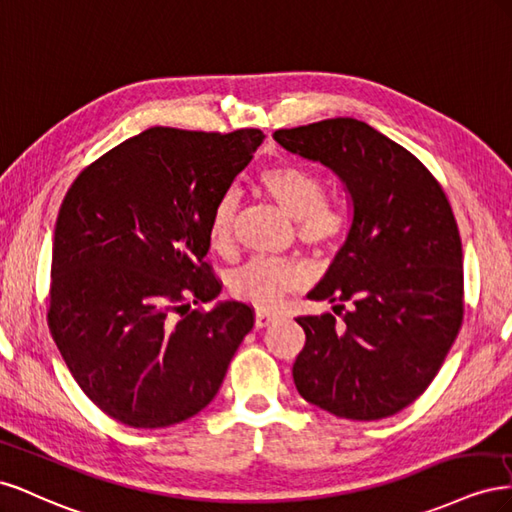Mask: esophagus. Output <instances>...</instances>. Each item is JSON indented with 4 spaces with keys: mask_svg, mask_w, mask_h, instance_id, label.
Returning a JSON list of instances; mask_svg holds the SVG:
<instances>
[{
    "mask_svg": "<svg viewBox=\"0 0 512 512\" xmlns=\"http://www.w3.org/2000/svg\"><path fill=\"white\" fill-rule=\"evenodd\" d=\"M272 321H276V315H272V313H266V311L255 313V326L257 328H266V326L272 324Z\"/></svg>",
    "mask_w": 512,
    "mask_h": 512,
    "instance_id": "1",
    "label": "esophagus"
}]
</instances>
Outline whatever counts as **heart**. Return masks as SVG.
<instances>
[{
    "label": "heart",
    "instance_id": "b5f03b06",
    "mask_svg": "<svg viewBox=\"0 0 512 512\" xmlns=\"http://www.w3.org/2000/svg\"><path fill=\"white\" fill-rule=\"evenodd\" d=\"M257 188L294 218L296 238L315 253H328L345 236V214L326 199V182L311 167L276 163L259 173ZM238 218V197L225 193L214 203L208 242L212 251L227 253L233 244ZM304 272L298 264L276 259H251L229 276L231 294L261 309H272L279 300L302 285Z\"/></svg>",
    "mask_w": 512,
    "mask_h": 512
}]
</instances>
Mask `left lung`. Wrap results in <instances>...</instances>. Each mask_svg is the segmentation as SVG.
I'll return each mask as SVG.
<instances>
[{
    "mask_svg": "<svg viewBox=\"0 0 512 512\" xmlns=\"http://www.w3.org/2000/svg\"><path fill=\"white\" fill-rule=\"evenodd\" d=\"M274 139L330 167L354 203L347 240L309 294L334 302L343 321L298 317L306 343L291 371L296 388L339 418H388L429 388L463 324L455 214L412 152L360 120L281 128Z\"/></svg>",
    "mask_w": 512,
    "mask_h": 512,
    "instance_id": "obj_1",
    "label": "left lung"
}]
</instances>
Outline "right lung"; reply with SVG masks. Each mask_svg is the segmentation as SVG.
I'll return each instance as SVG.
<instances>
[{
  "mask_svg": "<svg viewBox=\"0 0 512 512\" xmlns=\"http://www.w3.org/2000/svg\"><path fill=\"white\" fill-rule=\"evenodd\" d=\"M261 141L257 128L154 126L68 188L53 236L49 330L87 399L122 425L160 429L199 414L255 324L244 302L193 304L221 294L203 259L210 214Z\"/></svg>",
  "mask_w": 512,
  "mask_h": 512,
  "instance_id": "1",
  "label": "right lung"
}]
</instances>
